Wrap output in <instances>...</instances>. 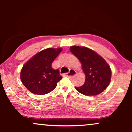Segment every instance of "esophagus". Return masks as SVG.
Masks as SVG:
<instances>
[{"label":"esophagus","instance_id":"esophagus-1","mask_svg":"<svg viewBox=\"0 0 132 132\" xmlns=\"http://www.w3.org/2000/svg\"><path fill=\"white\" fill-rule=\"evenodd\" d=\"M76 71L75 70L70 69L69 72L67 73V76L69 77H73L76 75Z\"/></svg>","mask_w":132,"mask_h":132}]
</instances>
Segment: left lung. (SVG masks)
Listing matches in <instances>:
<instances>
[{
	"label": "left lung",
	"mask_w": 132,
	"mask_h": 132,
	"mask_svg": "<svg viewBox=\"0 0 132 132\" xmlns=\"http://www.w3.org/2000/svg\"><path fill=\"white\" fill-rule=\"evenodd\" d=\"M70 51L80 61L85 75V82L76 89L82 94L93 96L102 93L111 82V70L106 61L86 47L71 46Z\"/></svg>",
	"instance_id": "left-lung-1"
}]
</instances>
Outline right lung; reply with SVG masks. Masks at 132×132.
I'll list each match as a JSON object with an SVG mask.
<instances>
[{
  "label": "right lung",
  "instance_id": "add662e5",
  "mask_svg": "<svg viewBox=\"0 0 132 132\" xmlns=\"http://www.w3.org/2000/svg\"><path fill=\"white\" fill-rule=\"evenodd\" d=\"M61 48H48L34 55L21 70L20 79L32 93L44 95L53 91L62 77L59 70H53L52 64L62 51Z\"/></svg>",
  "mask_w": 132,
  "mask_h": 132
}]
</instances>
